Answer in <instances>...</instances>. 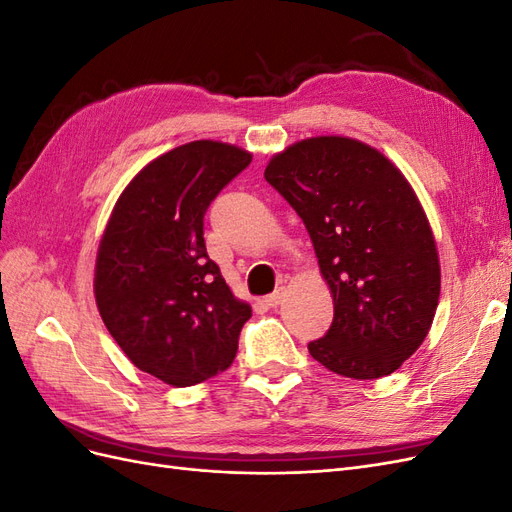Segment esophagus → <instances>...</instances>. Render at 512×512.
Masks as SVG:
<instances>
[{
    "mask_svg": "<svg viewBox=\"0 0 512 512\" xmlns=\"http://www.w3.org/2000/svg\"><path fill=\"white\" fill-rule=\"evenodd\" d=\"M286 294H288L286 288H277L275 292L269 294V297L265 299V303H267L269 307H277V305H280V303L286 299Z\"/></svg>",
    "mask_w": 512,
    "mask_h": 512,
    "instance_id": "esophagus-1",
    "label": "esophagus"
}]
</instances>
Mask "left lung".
I'll list each match as a JSON object with an SVG mask.
<instances>
[{
  "label": "left lung",
  "mask_w": 512,
  "mask_h": 512,
  "mask_svg": "<svg viewBox=\"0 0 512 512\" xmlns=\"http://www.w3.org/2000/svg\"><path fill=\"white\" fill-rule=\"evenodd\" d=\"M265 179L299 213L333 294V324L309 354L346 378L393 374L423 344L440 299L436 241L410 183L346 136L288 147Z\"/></svg>",
  "instance_id": "left-lung-1"
}]
</instances>
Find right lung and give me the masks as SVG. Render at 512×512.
<instances>
[{
    "label": "right lung",
    "mask_w": 512,
    "mask_h": 512,
    "mask_svg": "<svg viewBox=\"0 0 512 512\" xmlns=\"http://www.w3.org/2000/svg\"><path fill=\"white\" fill-rule=\"evenodd\" d=\"M252 162L215 141L149 162L113 209L96 260V303L128 359L173 386L213 378L235 361L252 307L209 258L203 220L213 198Z\"/></svg>",
    "instance_id": "right-lung-1"
}]
</instances>
